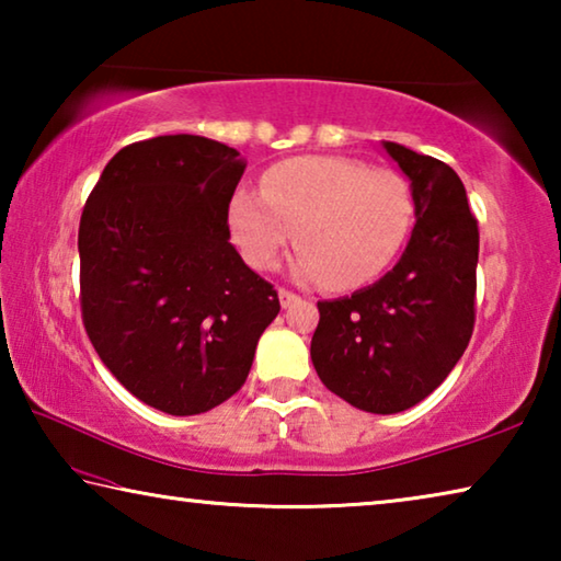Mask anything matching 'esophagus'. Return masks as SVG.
I'll use <instances>...</instances> for the list:
<instances>
[{
    "instance_id": "1",
    "label": "esophagus",
    "mask_w": 561,
    "mask_h": 561,
    "mask_svg": "<svg viewBox=\"0 0 561 561\" xmlns=\"http://www.w3.org/2000/svg\"><path fill=\"white\" fill-rule=\"evenodd\" d=\"M279 301H282V307L284 309H287V307H291V304L294 301H299V297H297V294H294V291H289V289H279Z\"/></svg>"
}]
</instances>
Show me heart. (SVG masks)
<instances>
[{
    "mask_svg": "<svg viewBox=\"0 0 561 561\" xmlns=\"http://www.w3.org/2000/svg\"><path fill=\"white\" fill-rule=\"evenodd\" d=\"M411 222L413 197L401 175L334 156L274 165L262 178V195L237 190L230 203L232 237L254 270L277 267L294 240L299 277L324 279L331 289L376 279Z\"/></svg>",
    "mask_w": 561,
    "mask_h": 561,
    "instance_id": "obj_1",
    "label": "heart"
}]
</instances>
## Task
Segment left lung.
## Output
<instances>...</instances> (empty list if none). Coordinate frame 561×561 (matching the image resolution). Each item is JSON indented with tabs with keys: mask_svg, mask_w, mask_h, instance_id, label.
I'll use <instances>...</instances> for the list:
<instances>
[{
	"mask_svg": "<svg viewBox=\"0 0 561 561\" xmlns=\"http://www.w3.org/2000/svg\"><path fill=\"white\" fill-rule=\"evenodd\" d=\"M383 150L411 180L413 234L371 287L317 304L311 360L331 393L388 415L431 396L468 348L480 232L450 165L391 140Z\"/></svg>",
	"mask_w": 561,
	"mask_h": 561,
	"instance_id": "8db88e82",
	"label": "left lung"
}]
</instances>
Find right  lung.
Listing matches in <instances>:
<instances>
[{"label":"right lung","instance_id":"add662e5","mask_svg":"<svg viewBox=\"0 0 561 561\" xmlns=\"http://www.w3.org/2000/svg\"><path fill=\"white\" fill-rule=\"evenodd\" d=\"M244 165L203 136L140 140L108 160L83 207V327L121 386L170 415L240 391L279 314L277 291L230 242Z\"/></svg>","mask_w":561,"mask_h":561}]
</instances>
